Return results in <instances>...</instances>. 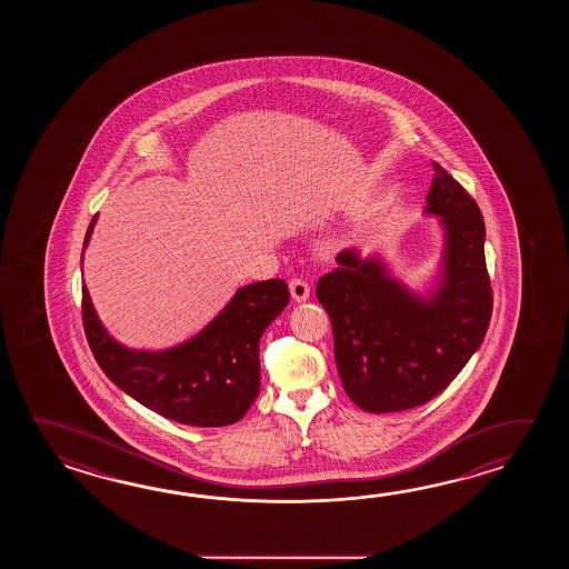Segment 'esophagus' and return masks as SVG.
<instances>
[{"mask_svg":"<svg viewBox=\"0 0 569 569\" xmlns=\"http://www.w3.org/2000/svg\"><path fill=\"white\" fill-rule=\"evenodd\" d=\"M290 295H292V299L297 302L307 301L309 299V295H311V287H309V282L302 279H292L289 282Z\"/></svg>","mask_w":569,"mask_h":569,"instance_id":"obj_1","label":"esophagus"}]
</instances>
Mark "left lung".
I'll return each instance as SVG.
<instances>
[{
	"label": "left lung",
	"mask_w": 569,
	"mask_h": 569,
	"mask_svg": "<svg viewBox=\"0 0 569 569\" xmlns=\"http://www.w3.org/2000/svg\"><path fill=\"white\" fill-rule=\"evenodd\" d=\"M427 213L448 233L441 287L421 301L378 260L339 252L317 280L333 329L339 378L360 409L407 411L436 399L480 348L492 317L483 256L482 211L448 170L433 162Z\"/></svg>",
	"instance_id": "1"
}]
</instances>
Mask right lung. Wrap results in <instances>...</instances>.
I'll return each mask as SVG.
<instances>
[{"instance_id":"1","label":"right lung","mask_w":569,"mask_h":569,"mask_svg":"<svg viewBox=\"0 0 569 569\" xmlns=\"http://www.w3.org/2000/svg\"><path fill=\"white\" fill-rule=\"evenodd\" d=\"M287 305L284 280L254 282L238 290L228 307L187 343L164 351H133L109 338L86 287L81 301L89 348L109 380L146 409L193 427L236 423L252 407L260 392V338Z\"/></svg>"}]
</instances>
